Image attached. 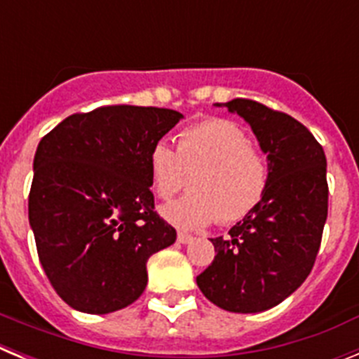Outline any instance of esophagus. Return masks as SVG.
<instances>
[{"label":"esophagus","mask_w":359,"mask_h":359,"mask_svg":"<svg viewBox=\"0 0 359 359\" xmlns=\"http://www.w3.org/2000/svg\"><path fill=\"white\" fill-rule=\"evenodd\" d=\"M194 241V237L189 236V233H185V231H177V243H182V244H189Z\"/></svg>","instance_id":"34e87169"}]
</instances>
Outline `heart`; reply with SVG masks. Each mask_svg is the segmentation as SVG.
<instances>
[{
  "label": "heart",
  "instance_id": "heart-1",
  "mask_svg": "<svg viewBox=\"0 0 359 359\" xmlns=\"http://www.w3.org/2000/svg\"><path fill=\"white\" fill-rule=\"evenodd\" d=\"M147 165L152 192L163 201L185 189L191 177L192 192L161 210L167 221L187 230L217 219L230 224L248 217L269 187L266 154L250 144L239 123L226 118H207L182 129L176 151L158 142Z\"/></svg>",
  "mask_w": 359,
  "mask_h": 359
}]
</instances>
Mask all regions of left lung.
I'll use <instances>...</instances> for the list:
<instances>
[{
  "label": "left lung",
  "instance_id": "obj_1",
  "mask_svg": "<svg viewBox=\"0 0 359 359\" xmlns=\"http://www.w3.org/2000/svg\"><path fill=\"white\" fill-rule=\"evenodd\" d=\"M224 106L250 123L268 154L269 187L226 237L210 239L217 253L196 282L221 309L261 313L297 291L315 266L327 219V161L293 116L250 98Z\"/></svg>",
  "mask_w": 359,
  "mask_h": 359
}]
</instances>
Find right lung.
<instances>
[{"label": "right lung", "instance_id": "1", "mask_svg": "<svg viewBox=\"0 0 359 359\" xmlns=\"http://www.w3.org/2000/svg\"><path fill=\"white\" fill-rule=\"evenodd\" d=\"M183 118L165 107L102 106L43 136L28 221L41 266L73 309L106 315L140 298L147 261L176 241L154 210L149 152Z\"/></svg>", "mask_w": 359, "mask_h": 359}]
</instances>
